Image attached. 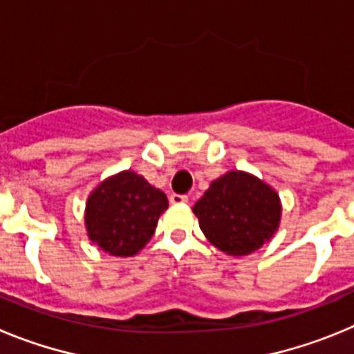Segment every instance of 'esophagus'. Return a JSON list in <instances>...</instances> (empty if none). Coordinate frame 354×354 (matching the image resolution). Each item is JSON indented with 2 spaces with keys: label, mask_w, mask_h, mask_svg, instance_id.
<instances>
[{
  "label": "esophagus",
  "mask_w": 354,
  "mask_h": 354,
  "mask_svg": "<svg viewBox=\"0 0 354 354\" xmlns=\"http://www.w3.org/2000/svg\"><path fill=\"white\" fill-rule=\"evenodd\" d=\"M170 202H171V204H175V205L186 204L187 195H177V193H174V195H170Z\"/></svg>",
  "instance_id": "esophagus-1"
}]
</instances>
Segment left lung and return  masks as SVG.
Segmentation results:
<instances>
[{"label":"left lung","mask_w":354,"mask_h":354,"mask_svg":"<svg viewBox=\"0 0 354 354\" xmlns=\"http://www.w3.org/2000/svg\"><path fill=\"white\" fill-rule=\"evenodd\" d=\"M200 228L211 245L241 257L273 237L280 225V196L255 175L232 170L212 180L193 205Z\"/></svg>","instance_id":"left-lung-1"}]
</instances>
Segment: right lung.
I'll return each mask as SVG.
<instances>
[{"mask_svg": "<svg viewBox=\"0 0 354 354\" xmlns=\"http://www.w3.org/2000/svg\"><path fill=\"white\" fill-rule=\"evenodd\" d=\"M167 195L136 171L108 177L90 193L84 225L92 243L115 257H133L154 236Z\"/></svg>", "mask_w": 354, "mask_h": 354, "instance_id": "add662e5", "label": "right lung"}]
</instances>
